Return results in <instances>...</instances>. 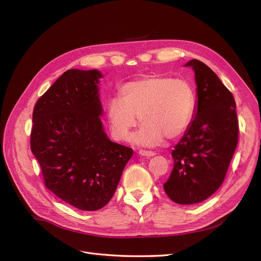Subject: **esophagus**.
<instances>
[{
  "instance_id": "esophagus-1",
  "label": "esophagus",
  "mask_w": 261,
  "mask_h": 261,
  "mask_svg": "<svg viewBox=\"0 0 261 261\" xmlns=\"http://www.w3.org/2000/svg\"><path fill=\"white\" fill-rule=\"evenodd\" d=\"M138 153H139V155H141V156H145V158H151V156L156 155V153H155V152H152V151H145V150H140Z\"/></svg>"
}]
</instances>
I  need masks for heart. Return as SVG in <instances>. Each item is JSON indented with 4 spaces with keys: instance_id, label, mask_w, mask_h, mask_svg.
<instances>
[{
    "instance_id": "b5f03b06",
    "label": "heart",
    "mask_w": 261,
    "mask_h": 261,
    "mask_svg": "<svg viewBox=\"0 0 261 261\" xmlns=\"http://www.w3.org/2000/svg\"><path fill=\"white\" fill-rule=\"evenodd\" d=\"M196 109V96L189 82L169 77H145L124 85L119 97L107 105L111 136L127 141L138 119L142 126L133 137L141 147H156L164 138L175 139L191 125Z\"/></svg>"
}]
</instances>
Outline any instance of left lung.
I'll return each instance as SVG.
<instances>
[{"mask_svg": "<svg viewBox=\"0 0 261 261\" xmlns=\"http://www.w3.org/2000/svg\"><path fill=\"white\" fill-rule=\"evenodd\" d=\"M184 66L195 72L196 109L171 153L173 169L164 190L175 203L195 204L222 185L237 148L239 126L234 98L215 72L196 59Z\"/></svg>", "mask_w": 261, "mask_h": 261, "instance_id": "1", "label": "left lung"}]
</instances>
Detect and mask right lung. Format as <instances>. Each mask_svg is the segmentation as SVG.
I'll return each instance as SVG.
<instances>
[{
	"label": "right lung",
	"mask_w": 261,
	"mask_h": 261,
	"mask_svg": "<svg viewBox=\"0 0 261 261\" xmlns=\"http://www.w3.org/2000/svg\"><path fill=\"white\" fill-rule=\"evenodd\" d=\"M102 74L68 69L33 110L31 150L45 184L60 199L96 211L112 198L133 150L112 142L100 120Z\"/></svg>",
	"instance_id": "1"
}]
</instances>
